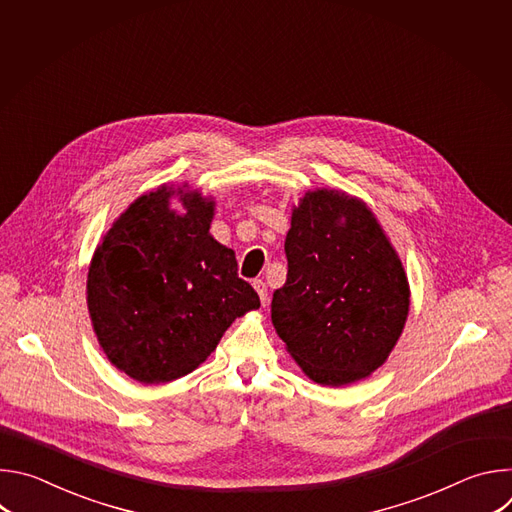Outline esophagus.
<instances>
[{"mask_svg":"<svg viewBox=\"0 0 512 512\" xmlns=\"http://www.w3.org/2000/svg\"><path fill=\"white\" fill-rule=\"evenodd\" d=\"M253 287H255V291H257V296H259L261 304L265 306V304H267V285H265V281H263V279H255V281H253Z\"/></svg>","mask_w":512,"mask_h":512,"instance_id":"obj_1","label":"esophagus"}]
</instances>
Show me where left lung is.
Segmentation results:
<instances>
[{"mask_svg":"<svg viewBox=\"0 0 512 512\" xmlns=\"http://www.w3.org/2000/svg\"><path fill=\"white\" fill-rule=\"evenodd\" d=\"M287 279L271 322L304 375L344 387L383 367L403 334L411 289L399 253L367 202L332 188L291 208Z\"/></svg>","mask_w":512,"mask_h":512,"instance_id":"1","label":"left lung"}]
</instances>
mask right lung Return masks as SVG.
Instances as JSON below:
<instances>
[{"mask_svg":"<svg viewBox=\"0 0 512 512\" xmlns=\"http://www.w3.org/2000/svg\"><path fill=\"white\" fill-rule=\"evenodd\" d=\"M181 202L171 206V198ZM214 198L188 182L137 196L97 245L87 308L101 350L143 385L176 381L261 306L235 251L210 235Z\"/></svg>","mask_w":512,"mask_h":512,"instance_id":"obj_1","label":"right lung"}]
</instances>
